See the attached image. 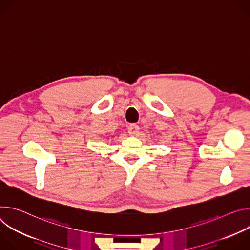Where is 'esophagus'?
I'll list each match as a JSON object with an SVG mask.
<instances>
[{
    "label": "esophagus",
    "instance_id": "obj_1",
    "mask_svg": "<svg viewBox=\"0 0 250 250\" xmlns=\"http://www.w3.org/2000/svg\"><path fill=\"white\" fill-rule=\"evenodd\" d=\"M127 130H128V133H129L130 135H136L137 132H138V126H137L136 125H130L128 126Z\"/></svg>",
    "mask_w": 250,
    "mask_h": 250
}]
</instances>
